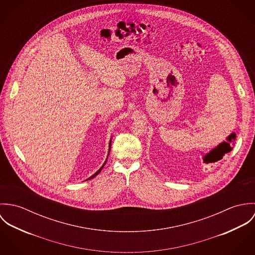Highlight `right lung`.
<instances>
[{
  "label": "right lung",
  "mask_w": 255,
  "mask_h": 255,
  "mask_svg": "<svg viewBox=\"0 0 255 255\" xmlns=\"http://www.w3.org/2000/svg\"><path fill=\"white\" fill-rule=\"evenodd\" d=\"M110 147H111V141H110ZM106 162H107V160H106ZM106 162H105V163H104V165H105V164H106ZM104 165H103V166H102V167H101V168H100V169H99V170H98V171H97V172H96V173H95V174H94V175H93V176H92V177H90V178H89V179H88V180H90V179H92V178H94V177H95V176H97V175H98V174H99V173H100V172H101V170H102V169H103V167H104Z\"/></svg>",
  "instance_id": "1"
}]
</instances>
